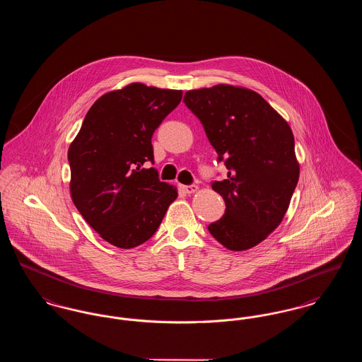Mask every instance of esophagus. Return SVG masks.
<instances>
[{"label":"esophagus","instance_id":"34e87169","mask_svg":"<svg viewBox=\"0 0 362 362\" xmlns=\"http://www.w3.org/2000/svg\"><path fill=\"white\" fill-rule=\"evenodd\" d=\"M182 189L185 192H187V194H194L195 191H198V186H195V185H191V186H182Z\"/></svg>","mask_w":362,"mask_h":362}]
</instances>
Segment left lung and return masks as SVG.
I'll return each mask as SVG.
<instances>
[{"instance_id":"left-lung-1","label":"left lung","mask_w":362,"mask_h":362,"mask_svg":"<svg viewBox=\"0 0 362 362\" xmlns=\"http://www.w3.org/2000/svg\"><path fill=\"white\" fill-rule=\"evenodd\" d=\"M185 104L204 124L228 177L211 189L225 214L207 229L230 251H245L282 223L300 176L292 129L255 90L218 84L187 90Z\"/></svg>"}]
</instances>
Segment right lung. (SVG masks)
<instances>
[{
	"mask_svg": "<svg viewBox=\"0 0 362 362\" xmlns=\"http://www.w3.org/2000/svg\"><path fill=\"white\" fill-rule=\"evenodd\" d=\"M182 95L141 83L107 92L70 144L71 201L99 236L118 248L151 239L177 198L175 186L142 165L153 163L152 136Z\"/></svg>",
	"mask_w": 362,
	"mask_h": 362,
	"instance_id": "1",
	"label": "right lung"
}]
</instances>
